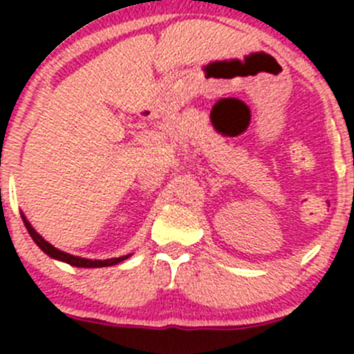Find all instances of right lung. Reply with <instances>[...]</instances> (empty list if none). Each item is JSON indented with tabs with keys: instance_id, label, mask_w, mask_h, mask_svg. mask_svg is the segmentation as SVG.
Returning a JSON list of instances; mask_svg holds the SVG:
<instances>
[{
	"instance_id": "obj_1",
	"label": "right lung",
	"mask_w": 354,
	"mask_h": 354,
	"mask_svg": "<svg viewBox=\"0 0 354 354\" xmlns=\"http://www.w3.org/2000/svg\"><path fill=\"white\" fill-rule=\"evenodd\" d=\"M22 214V212H20ZM22 219H24V224L25 227H27L28 234H30L32 240L35 241V245L39 246V248L42 250V252L46 253V255H49L51 259L55 260H59V262H65V263H70V266L73 267H84V269H95V267H109V266H116V263L123 262V260H127L130 255H123V257H118V259H106V260H92V259H84V257H77V255H70V253L66 252H62V250H58L56 246H53L49 241H46L44 238L41 236V234L37 233V231L32 227V224L28 223L27 217L22 214Z\"/></svg>"
}]
</instances>
